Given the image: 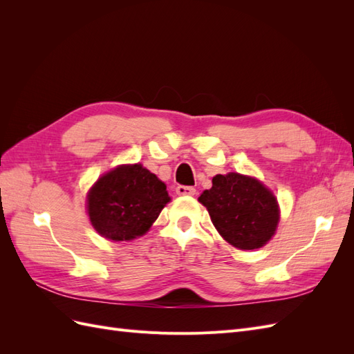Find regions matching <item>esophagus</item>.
Returning <instances> with one entry per match:
<instances>
[{"instance_id":"obj_1","label":"esophagus","mask_w":354,"mask_h":354,"mask_svg":"<svg viewBox=\"0 0 354 354\" xmlns=\"http://www.w3.org/2000/svg\"><path fill=\"white\" fill-rule=\"evenodd\" d=\"M176 192L180 196H194L196 194V189L190 187V186H177Z\"/></svg>"}]
</instances>
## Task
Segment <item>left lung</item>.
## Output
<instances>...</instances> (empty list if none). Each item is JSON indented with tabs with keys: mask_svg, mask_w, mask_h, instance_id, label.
<instances>
[{
	"mask_svg": "<svg viewBox=\"0 0 354 354\" xmlns=\"http://www.w3.org/2000/svg\"><path fill=\"white\" fill-rule=\"evenodd\" d=\"M214 227L234 248L257 250L272 239L281 218L279 205L260 180L239 173L217 174L198 198Z\"/></svg>",
	"mask_w": 354,
	"mask_h": 354,
	"instance_id": "obj_1",
	"label": "left lung"
}]
</instances>
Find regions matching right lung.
I'll return each instance as SVG.
<instances>
[{
	"label": "right lung",
	"mask_w": 354,
	"mask_h": 354,
	"mask_svg": "<svg viewBox=\"0 0 354 354\" xmlns=\"http://www.w3.org/2000/svg\"><path fill=\"white\" fill-rule=\"evenodd\" d=\"M169 201L165 183L142 164L120 165L93 185L87 211L103 238L131 241L151 229Z\"/></svg>",
	"instance_id": "right-lung-1"
}]
</instances>
